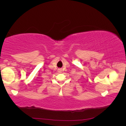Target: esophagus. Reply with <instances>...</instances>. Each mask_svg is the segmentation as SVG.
<instances>
[{
    "label": "esophagus",
    "instance_id": "obj_1",
    "mask_svg": "<svg viewBox=\"0 0 126 126\" xmlns=\"http://www.w3.org/2000/svg\"><path fill=\"white\" fill-rule=\"evenodd\" d=\"M62 69H58V71H59V72H62Z\"/></svg>",
    "mask_w": 126,
    "mask_h": 126
}]
</instances>
